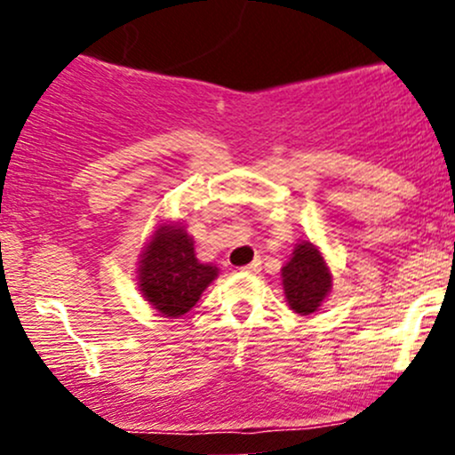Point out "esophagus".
<instances>
[{
	"label": "esophagus",
	"instance_id": "1",
	"mask_svg": "<svg viewBox=\"0 0 455 455\" xmlns=\"http://www.w3.org/2000/svg\"><path fill=\"white\" fill-rule=\"evenodd\" d=\"M243 271H245V274H259V271H260V259H254L252 263L245 265Z\"/></svg>",
	"mask_w": 455,
	"mask_h": 455
}]
</instances>
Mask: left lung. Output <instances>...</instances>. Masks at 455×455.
<instances>
[{"label":"left lung","mask_w":455,"mask_h":455,"mask_svg":"<svg viewBox=\"0 0 455 455\" xmlns=\"http://www.w3.org/2000/svg\"><path fill=\"white\" fill-rule=\"evenodd\" d=\"M282 286L291 310L297 315L307 316L321 307L331 291V271L315 243H297L293 257L282 267Z\"/></svg>","instance_id":"8db88e82"}]
</instances>
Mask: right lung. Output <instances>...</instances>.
<instances>
[{
  "label": "right lung",
  "mask_w": 455,
  "mask_h": 455,
  "mask_svg": "<svg viewBox=\"0 0 455 455\" xmlns=\"http://www.w3.org/2000/svg\"><path fill=\"white\" fill-rule=\"evenodd\" d=\"M139 291L162 316L177 318L201 299L216 280V265L201 263L181 224H160L139 260Z\"/></svg>",
  "instance_id": "right-lung-1"
}]
</instances>
